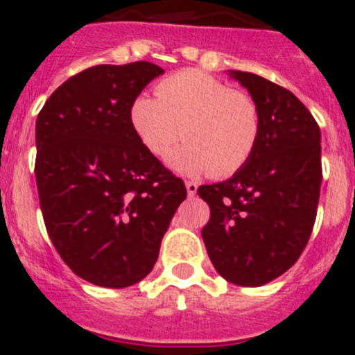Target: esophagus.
I'll use <instances>...</instances> for the list:
<instances>
[{
	"label": "esophagus",
	"instance_id": "1",
	"mask_svg": "<svg viewBox=\"0 0 355 355\" xmlns=\"http://www.w3.org/2000/svg\"><path fill=\"white\" fill-rule=\"evenodd\" d=\"M187 191H188V197H193L195 193H197V183H195V181H187Z\"/></svg>",
	"mask_w": 355,
	"mask_h": 355
}]
</instances>
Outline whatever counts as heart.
Instances as JSON below:
<instances>
[{
    "mask_svg": "<svg viewBox=\"0 0 355 355\" xmlns=\"http://www.w3.org/2000/svg\"><path fill=\"white\" fill-rule=\"evenodd\" d=\"M156 95H139L130 107V125L153 156L167 158L184 135L171 160L183 174L229 178L248 164L262 126L252 96L200 70L167 77Z\"/></svg>",
    "mask_w": 355,
    "mask_h": 355,
    "instance_id": "heart-1",
    "label": "heart"
}]
</instances>
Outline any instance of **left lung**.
<instances>
[{"label": "left lung", "instance_id": "1", "mask_svg": "<svg viewBox=\"0 0 355 355\" xmlns=\"http://www.w3.org/2000/svg\"><path fill=\"white\" fill-rule=\"evenodd\" d=\"M260 112V139L230 180L199 187L211 209L202 229L216 271L260 287L297 262L313 230L322 183L320 128L291 91L250 71H232Z\"/></svg>", "mask_w": 355, "mask_h": 355}]
</instances>
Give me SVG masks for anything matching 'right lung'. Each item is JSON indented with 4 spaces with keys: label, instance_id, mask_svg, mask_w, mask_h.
<instances>
[{
    "label": "right lung",
    "instance_id": "add662e5",
    "mask_svg": "<svg viewBox=\"0 0 355 355\" xmlns=\"http://www.w3.org/2000/svg\"><path fill=\"white\" fill-rule=\"evenodd\" d=\"M164 70L148 61L96 64L61 84L37 118L38 197L64 264L93 285L123 288L151 272L187 199L137 139L130 107Z\"/></svg>",
    "mask_w": 355,
    "mask_h": 355
}]
</instances>
